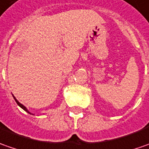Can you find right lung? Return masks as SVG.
Wrapping results in <instances>:
<instances>
[{"label":"right lung","instance_id":"obj_1","mask_svg":"<svg viewBox=\"0 0 149 149\" xmlns=\"http://www.w3.org/2000/svg\"><path fill=\"white\" fill-rule=\"evenodd\" d=\"M13 95L14 99H15V102H16V103H17V105H18L19 106V107H20V108H22V109H23L24 110H25V111H26V112H27V113H29V114H30V115H33V114H31V113H30V112H29V111L28 109H27V108H26V107H25V106H24V105H22V104H21V103H20V102H19L18 100H17V99H16V98H15V96H14V95Z\"/></svg>","mask_w":149,"mask_h":149}]
</instances>
